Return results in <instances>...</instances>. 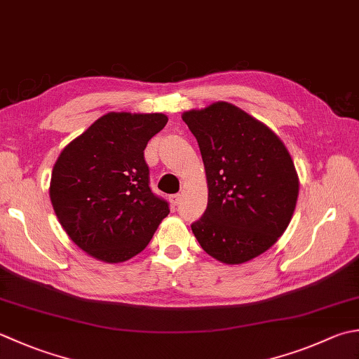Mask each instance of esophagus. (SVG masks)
<instances>
[{
	"mask_svg": "<svg viewBox=\"0 0 359 359\" xmlns=\"http://www.w3.org/2000/svg\"><path fill=\"white\" fill-rule=\"evenodd\" d=\"M180 201H182V194H172L171 196V202H172V205H179L180 203Z\"/></svg>",
	"mask_w": 359,
	"mask_h": 359,
	"instance_id": "1",
	"label": "esophagus"
}]
</instances>
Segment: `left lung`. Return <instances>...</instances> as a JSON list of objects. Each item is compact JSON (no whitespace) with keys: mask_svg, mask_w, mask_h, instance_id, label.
<instances>
[{"mask_svg":"<svg viewBox=\"0 0 359 359\" xmlns=\"http://www.w3.org/2000/svg\"><path fill=\"white\" fill-rule=\"evenodd\" d=\"M182 119L198 140L208 203L191 230L210 257L241 264L272 248L297 203L294 161L276 133L229 102L189 110Z\"/></svg>","mask_w":359,"mask_h":359,"instance_id":"8db88e82","label":"left lung"}]
</instances>
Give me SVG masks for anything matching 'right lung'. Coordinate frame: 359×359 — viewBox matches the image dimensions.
Segmentation results:
<instances>
[{
	"label": "right lung",
	"instance_id": "obj_1",
	"mask_svg": "<svg viewBox=\"0 0 359 359\" xmlns=\"http://www.w3.org/2000/svg\"><path fill=\"white\" fill-rule=\"evenodd\" d=\"M163 114L110 111L65 146L49 185L55 216L72 241L105 263L138 255L170 213L151 191L144 149Z\"/></svg>",
	"mask_w": 359,
	"mask_h": 359
}]
</instances>
